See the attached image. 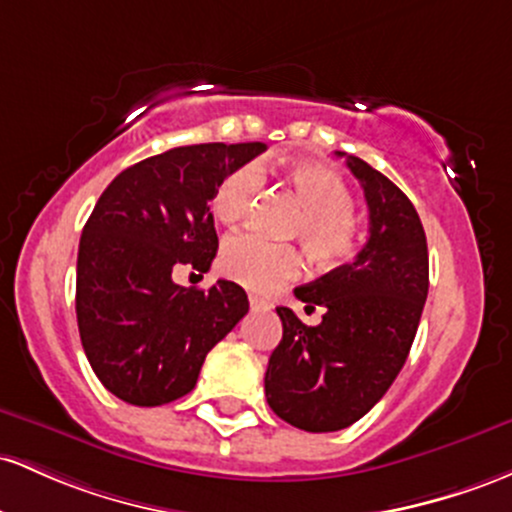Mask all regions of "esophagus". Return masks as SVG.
<instances>
[{"instance_id":"34e87169","label":"esophagus","mask_w":512,"mask_h":512,"mask_svg":"<svg viewBox=\"0 0 512 512\" xmlns=\"http://www.w3.org/2000/svg\"><path fill=\"white\" fill-rule=\"evenodd\" d=\"M249 304H251V309H256V312H271L273 309L271 302L263 300V297H258V295H249Z\"/></svg>"}]
</instances>
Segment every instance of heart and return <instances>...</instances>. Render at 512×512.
I'll use <instances>...</instances> for the list:
<instances>
[{
    "label": "heart",
    "instance_id": "obj_1",
    "mask_svg": "<svg viewBox=\"0 0 512 512\" xmlns=\"http://www.w3.org/2000/svg\"><path fill=\"white\" fill-rule=\"evenodd\" d=\"M285 183L302 205L295 232L312 261L319 266L348 261L358 246V222L348 181L326 164L295 162L285 169ZM258 193L261 171L256 164H241L217 183L212 210L222 222H237L251 210ZM220 271L249 290L266 292L300 275L302 256L287 244H273L251 232H239L222 244Z\"/></svg>",
    "mask_w": 512,
    "mask_h": 512
}]
</instances>
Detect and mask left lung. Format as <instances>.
Instances as JSON below:
<instances>
[{"instance_id":"obj_1","label":"left lung","mask_w":512,"mask_h":512,"mask_svg":"<svg viewBox=\"0 0 512 512\" xmlns=\"http://www.w3.org/2000/svg\"><path fill=\"white\" fill-rule=\"evenodd\" d=\"M346 164L365 191L370 237L353 263L295 287L304 312L324 307L321 324L275 309L283 341L266 370L268 406L307 433L353 426L387 394L428 297V244L413 203L363 159Z\"/></svg>"}]
</instances>
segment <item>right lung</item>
<instances>
[{
  "label": "right lung",
  "mask_w": 512,
  "mask_h": 512,
  "mask_svg": "<svg viewBox=\"0 0 512 512\" xmlns=\"http://www.w3.org/2000/svg\"><path fill=\"white\" fill-rule=\"evenodd\" d=\"M263 142H208L142 159L108 183L77 256V324L91 370L132 406H162L195 387L205 355L249 312L232 280L181 287L171 273H208L217 254L210 200L222 176Z\"/></svg>",
  "instance_id": "right-lung-1"
}]
</instances>
